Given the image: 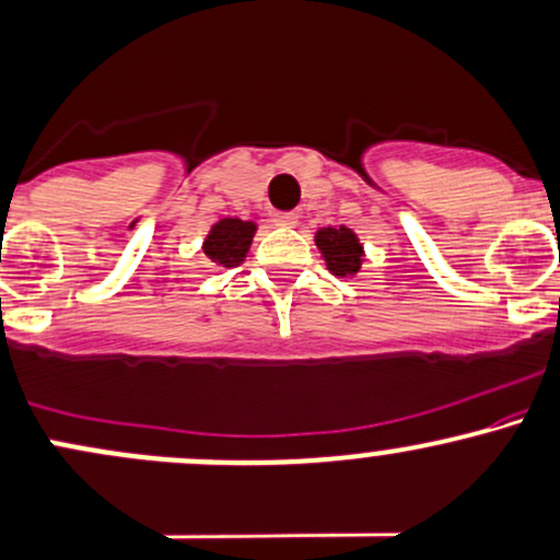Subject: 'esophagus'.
<instances>
[{
  "instance_id": "esophagus-1",
  "label": "esophagus",
  "mask_w": 560,
  "mask_h": 560,
  "mask_svg": "<svg viewBox=\"0 0 560 560\" xmlns=\"http://www.w3.org/2000/svg\"><path fill=\"white\" fill-rule=\"evenodd\" d=\"M273 223L281 225V229H292V225H298V214H294V212H276Z\"/></svg>"
}]
</instances>
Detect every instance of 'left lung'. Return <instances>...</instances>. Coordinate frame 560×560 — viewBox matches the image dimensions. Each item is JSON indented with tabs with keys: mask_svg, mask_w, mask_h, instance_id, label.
Instances as JSON below:
<instances>
[{
	"mask_svg": "<svg viewBox=\"0 0 560 560\" xmlns=\"http://www.w3.org/2000/svg\"><path fill=\"white\" fill-rule=\"evenodd\" d=\"M313 242L322 252L327 270L335 273L337 279H353L364 266V244L359 242V233L353 229H346V225H340V229H331V225L329 229H318Z\"/></svg>",
	"mask_w": 560,
	"mask_h": 560,
	"instance_id": "obj_1",
	"label": "left lung"
}]
</instances>
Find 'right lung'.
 <instances>
[{"label":"right lung","instance_id":"add662e5","mask_svg":"<svg viewBox=\"0 0 560 560\" xmlns=\"http://www.w3.org/2000/svg\"><path fill=\"white\" fill-rule=\"evenodd\" d=\"M257 223L242 218H223L212 225L210 233H207L205 249L207 260L218 268H236L242 266L244 257L252 247V238H255Z\"/></svg>","mask_w":560,"mask_h":560}]
</instances>
